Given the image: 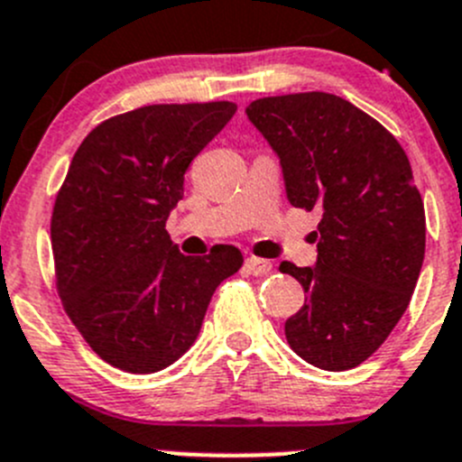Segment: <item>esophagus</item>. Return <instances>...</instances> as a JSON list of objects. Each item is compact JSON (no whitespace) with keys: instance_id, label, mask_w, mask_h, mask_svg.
I'll use <instances>...</instances> for the list:
<instances>
[{"instance_id":"1","label":"esophagus","mask_w":462,"mask_h":462,"mask_svg":"<svg viewBox=\"0 0 462 462\" xmlns=\"http://www.w3.org/2000/svg\"><path fill=\"white\" fill-rule=\"evenodd\" d=\"M245 271L250 275H268L273 271V263L266 262V259H259V257H248L245 259Z\"/></svg>"}]
</instances>
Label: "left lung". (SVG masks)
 Listing matches in <instances>:
<instances>
[{
  "label": "left lung",
  "mask_w": 462,
  "mask_h": 462,
  "mask_svg": "<svg viewBox=\"0 0 462 462\" xmlns=\"http://www.w3.org/2000/svg\"><path fill=\"white\" fill-rule=\"evenodd\" d=\"M280 158L293 208L322 209L316 266L282 262L304 307L284 322L291 350L316 368H356L404 316L424 262V203L400 142L327 92L245 107Z\"/></svg>",
  "instance_id": "obj_1"
}]
</instances>
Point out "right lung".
<instances>
[{
	"label": "right lung",
	"mask_w": 462,
	"mask_h": 462,
	"mask_svg": "<svg viewBox=\"0 0 462 462\" xmlns=\"http://www.w3.org/2000/svg\"><path fill=\"white\" fill-rule=\"evenodd\" d=\"M235 112L230 101L137 107L98 124L71 158L51 214L58 295L115 368L149 374L180 359L244 263L235 245L187 257L164 230L191 160Z\"/></svg>",
	"instance_id": "right-lung-1"
}]
</instances>
